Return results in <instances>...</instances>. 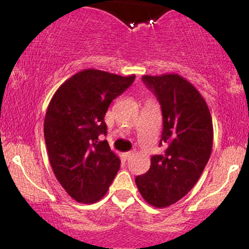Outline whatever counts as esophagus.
<instances>
[{
  "label": "esophagus",
  "mask_w": 249,
  "mask_h": 249,
  "mask_svg": "<svg viewBox=\"0 0 249 249\" xmlns=\"http://www.w3.org/2000/svg\"><path fill=\"white\" fill-rule=\"evenodd\" d=\"M131 156H132L131 152H125L122 154V158H124V160H128V159H130Z\"/></svg>",
  "instance_id": "1"
}]
</instances>
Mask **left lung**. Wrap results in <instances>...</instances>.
<instances>
[{
	"instance_id": "1",
	"label": "left lung",
	"mask_w": 249,
	"mask_h": 249,
	"mask_svg": "<svg viewBox=\"0 0 249 249\" xmlns=\"http://www.w3.org/2000/svg\"><path fill=\"white\" fill-rule=\"evenodd\" d=\"M145 86L161 105L164 152L135 179L145 201L157 208L173 205L191 191L207 164L213 147V122L207 103L178 74L144 75Z\"/></svg>"
}]
</instances>
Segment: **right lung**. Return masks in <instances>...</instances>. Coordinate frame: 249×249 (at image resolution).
Here are the masks:
<instances>
[{
	"instance_id": "1",
	"label": "right lung",
	"mask_w": 249,
	"mask_h": 249,
	"mask_svg": "<svg viewBox=\"0 0 249 249\" xmlns=\"http://www.w3.org/2000/svg\"><path fill=\"white\" fill-rule=\"evenodd\" d=\"M135 75L120 76L85 70L61 85L48 106L44 140L53 174L77 202L101 200L120 168L111 151L104 117L113 99L132 85Z\"/></svg>"
}]
</instances>
